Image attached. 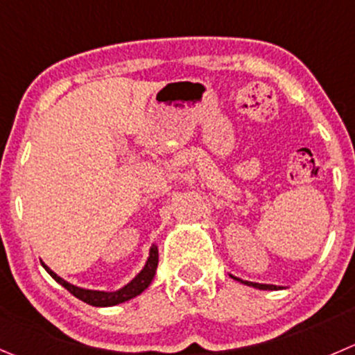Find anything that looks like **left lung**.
<instances>
[{
  "label": "left lung",
  "instance_id": "1",
  "mask_svg": "<svg viewBox=\"0 0 355 355\" xmlns=\"http://www.w3.org/2000/svg\"><path fill=\"white\" fill-rule=\"evenodd\" d=\"M234 277V276H230ZM236 281H239V283L246 284V286H253V288H258V290H283V286H276V284H260V283H251V281H243L239 279V277H234Z\"/></svg>",
  "mask_w": 355,
  "mask_h": 355
}]
</instances>
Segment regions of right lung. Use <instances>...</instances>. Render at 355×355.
<instances>
[{"instance_id":"right-lung-1","label":"right lung","mask_w":355,"mask_h":355,"mask_svg":"<svg viewBox=\"0 0 355 355\" xmlns=\"http://www.w3.org/2000/svg\"><path fill=\"white\" fill-rule=\"evenodd\" d=\"M157 261H159V253H157V246L153 244L149 250V258H147L146 265H144V269L130 281L128 284H125L123 288H119L118 291H97V290H85V288H79L74 286V284L67 283V281L62 279L60 276L53 272V270L44 265L41 261V265L44 267L48 274L57 281L58 284L65 288L71 295H74L76 298H79L81 302L88 305H94V307H112V305H118L123 304V302H128L132 298H135L137 295H140L142 291H146L149 288V284L153 283L154 279V274H156L157 269Z\"/></svg>"}]
</instances>
